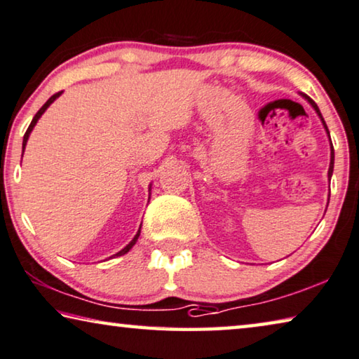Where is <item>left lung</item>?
<instances>
[{"label": "left lung", "instance_id": "1", "mask_svg": "<svg viewBox=\"0 0 359 359\" xmlns=\"http://www.w3.org/2000/svg\"><path fill=\"white\" fill-rule=\"evenodd\" d=\"M304 97L310 102V105L315 108V111L318 113V116L321 118V121H323V124H324V129H326V133H327V135H329V129H327V126H326V123H324V119H323V116H321V111H320V108H318V105L315 104V102H313L309 95H305V94H302ZM329 140H331V135H329ZM332 170H334V149H332V144H331V164H329V170H327V177L331 179L332 177Z\"/></svg>", "mask_w": 359, "mask_h": 359}]
</instances>
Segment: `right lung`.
Returning <instances> with one entry per match:
<instances>
[{"instance_id":"1","label":"right lung","mask_w":359,"mask_h":359,"mask_svg":"<svg viewBox=\"0 0 359 359\" xmlns=\"http://www.w3.org/2000/svg\"><path fill=\"white\" fill-rule=\"evenodd\" d=\"M62 94V90H60V93H57V94H54V95H50V97H49V100L46 102V104H44L41 108H39V110H38V113H36V115L35 116H33V119H32V123H30V126H28V129H27V133H25V135H24V142H22V150H25V145H27V140H28V135H30V133H32V130H33V128H35V124L38 123V119L39 118H41V115H43V113L44 111H46L48 110V107L50 105V104H53V102L57 99V97H59V95ZM139 236H140V229H139V231H137V235H135L134 238H133V241H130L129 244H128V246L126 248H124V249H121V251H119L118 254H115L116 255V257H118V255H124V254H126V252H129L130 251V248H133L134 246V244L135 243H137V240H139Z\"/></svg>"}]
</instances>
